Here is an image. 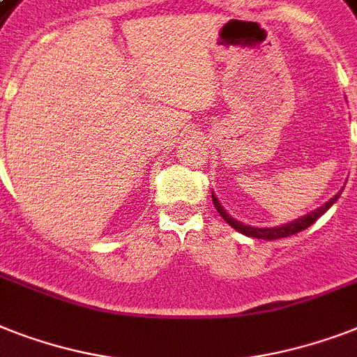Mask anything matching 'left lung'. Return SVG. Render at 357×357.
Masks as SVG:
<instances>
[{
	"instance_id": "left-lung-1",
	"label": "left lung",
	"mask_w": 357,
	"mask_h": 357,
	"mask_svg": "<svg viewBox=\"0 0 357 357\" xmlns=\"http://www.w3.org/2000/svg\"><path fill=\"white\" fill-rule=\"evenodd\" d=\"M341 192H343V188L339 190L337 194H335L334 198H330L328 202L324 205H321V207H317L315 211H312V213L304 214V216H301V218L294 220V222H288V224H282V225H277V227H253V225H245L242 224V222H238V220H234L231 214L225 211L224 207H222V204L218 202V198L214 196L213 192V204L214 207H216V211L220 213V216L227 222L229 225L233 229H236L238 233L245 234V236H251V238H262V240H277V238H286V236H291V234H297L301 233V231H304L306 227H310L312 224H315L317 222V218H321L326 211H328L332 205L335 204L339 199V196H341Z\"/></svg>"
}]
</instances>
